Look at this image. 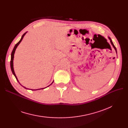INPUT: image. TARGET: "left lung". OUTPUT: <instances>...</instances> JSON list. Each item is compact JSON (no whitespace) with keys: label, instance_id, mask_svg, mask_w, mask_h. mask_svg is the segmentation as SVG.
<instances>
[{"label":"left lung","instance_id":"left-lung-1","mask_svg":"<svg viewBox=\"0 0 128 128\" xmlns=\"http://www.w3.org/2000/svg\"><path fill=\"white\" fill-rule=\"evenodd\" d=\"M108 38H109V39L110 40V43H111V44H112V46L114 47V48L115 49V51H116V53H117V49H116V47L115 46H114V44H113V42H112V40L111 38H110V37H108Z\"/></svg>","mask_w":128,"mask_h":128}]
</instances>
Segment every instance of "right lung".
I'll return each mask as SVG.
<instances>
[{"label": "right lung", "mask_w": 128, "mask_h": 128, "mask_svg": "<svg viewBox=\"0 0 128 128\" xmlns=\"http://www.w3.org/2000/svg\"><path fill=\"white\" fill-rule=\"evenodd\" d=\"M27 33V32H25L24 34L22 35V37H21V39H20V41L15 45V46H14V48H13V50H12V53H11V60H10V67H11V71H12V73H13V74L14 75V76H15V77H16V80L21 85V84H20V82H18V78H17V77H16V74H15V72H14V68H13V58H14V53H15V51H16V48H17V46H18V44H20V42H21V41L22 40V39H23V37H24V36L25 35V34H26ZM53 82H52V83ZM52 83L51 84H52ZM51 84H50L49 86H50ZM22 86V85H21ZM48 86H46V87H48ZM24 88H25V89H28V88H25V86H23ZM46 88H41V89H32V91H35V90H40V89H44V88H46Z\"/></svg>", "instance_id": "1"}]
</instances>
